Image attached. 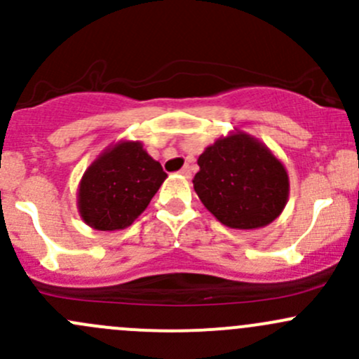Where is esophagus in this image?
I'll list each match as a JSON object with an SVG mask.
<instances>
[{
    "instance_id": "obj_1",
    "label": "esophagus",
    "mask_w": 359,
    "mask_h": 359,
    "mask_svg": "<svg viewBox=\"0 0 359 359\" xmlns=\"http://www.w3.org/2000/svg\"><path fill=\"white\" fill-rule=\"evenodd\" d=\"M179 173H180V175H184V177H187V179H189L191 173H193V172H191V166H189V165H186V166H184L182 170H180Z\"/></svg>"
}]
</instances>
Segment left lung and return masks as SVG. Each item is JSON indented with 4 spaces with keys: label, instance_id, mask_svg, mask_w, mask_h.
Segmentation results:
<instances>
[{
    "label": "left lung",
    "instance_id": "left-lung-1",
    "mask_svg": "<svg viewBox=\"0 0 359 359\" xmlns=\"http://www.w3.org/2000/svg\"><path fill=\"white\" fill-rule=\"evenodd\" d=\"M194 191L224 226L257 229L287 205L288 175L280 159L245 133H233L198 158Z\"/></svg>",
    "mask_w": 359,
    "mask_h": 359
}]
</instances>
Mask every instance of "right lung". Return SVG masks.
I'll return each instance as SVG.
<instances>
[{
    "mask_svg": "<svg viewBox=\"0 0 359 359\" xmlns=\"http://www.w3.org/2000/svg\"><path fill=\"white\" fill-rule=\"evenodd\" d=\"M166 173L140 142H119L90 165L79 184L83 220L99 231L128 227L156 194Z\"/></svg>",
    "mask_w": 359,
    "mask_h": 359,
    "instance_id": "1",
    "label": "right lung"
}]
</instances>
